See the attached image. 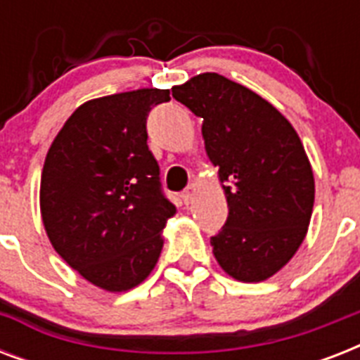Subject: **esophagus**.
<instances>
[{"label":"esophagus","mask_w":360,"mask_h":360,"mask_svg":"<svg viewBox=\"0 0 360 360\" xmlns=\"http://www.w3.org/2000/svg\"><path fill=\"white\" fill-rule=\"evenodd\" d=\"M194 196H196V185H188L185 191H183V194H181V198H183V202H185L186 205L194 200Z\"/></svg>","instance_id":"34e87169"}]
</instances>
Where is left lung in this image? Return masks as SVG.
Returning a JSON list of instances; mask_svg holds the SVG:
<instances>
[{
    "label": "left lung",
    "instance_id": "left-lung-1",
    "mask_svg": "<svg viewBox=\"0 0 360 360\" xmlns=\"http://www.w3.org/2000/svg\"><path fill=\"white\" fill-rule=\"evenodd\" d=\"M202 117L209 160L219 166L228 220L213 254L240 282H262L290 262L307 236L314 174L291 123L248 87L203 72L172 89Z\"/></svg>",
    "mask_w": 360,
    "mask_h": 360
}]
</instances>
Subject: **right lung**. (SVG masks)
Returning a JSON list of instances; mask_svg holds the SVG:
<instances>
[{
	"instance_id": "obj_1",
	"label": "right lung",
	"mask_w": 360,
	"mask_h": 360,
	"mask_svg": "<svg viewBox=\"0 0 360 360\" xmlns=\"http://www.w3.org/2000/svg\"><path fill=\"white\" fill-rule=\"evenodd\" d=\"M169 89H136L87 101L48 149L42 224L59 256L91 284L127 291L149 276L160 231L175 214L147 146V115Z\"/></svg>"
}]
</instances>
